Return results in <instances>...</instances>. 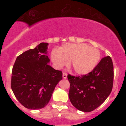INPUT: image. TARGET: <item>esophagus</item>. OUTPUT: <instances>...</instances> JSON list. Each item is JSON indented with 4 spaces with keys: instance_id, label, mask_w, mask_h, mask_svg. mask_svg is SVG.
<instances>
[{
    "instance_id": "34e87169",
    "label": "esophagus",
    "mask_w": 126,
    "mask_h": 126,
    "mask_svg": "<svg viewBox=\"0 0 126 126\" xmlns=\"http://www.w3.org/2000/svg\"><path fill=\"white\" fill-rule=\"evenodd\" d=\"M67 73H63V79H66V78H67Z\"/></svg>"
}]
</instances>
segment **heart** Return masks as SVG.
<instances>
[{
    "label": "heart",
    "instance_id": "obj_1",
    "mask_svg": "<svg viewBox=\"0 0 126 126\" xmlns=\"http://www.w3.org/2000/svg\"><path fill=\"white\" fill-rule=\"evenodd\" d=\"M51 58L56 67L60 69L70 62V66L76 73L85 75L90 72L100 59L96 48L83 43L65 44L57 51L51 53Z\"/></svg>",
    "mask_w": 126,
    "mask_h": 126
}]
</instances>
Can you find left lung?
<instances>
[{
  "mask_svg": "<svg viewBox=\"0 0 126 126\" xmlns=\"http://www.w3.org/2000/svg\"><path fill=\"white\" fill-rule=\"evenodd\" d=\"M69 97L79 110L91 112L101 105L110 94L113 86L114 67L110 56L103 57L91 72L79 76L67 75Z\"/></svg>",
  "mask_w": 126,
  "mask_h": 126,
  "instance_id": "1",
  "label": "left lung"
}]
</instances>
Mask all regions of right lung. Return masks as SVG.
<instances>
[{
	"instance_id": "add662e5",
	"label": "right lung",
	"mask_w": 126,
	"mask_h": 126,
	"mask_svg": "<svg viewBox=\"0 0 126 126\" xmlns=\"http://www.w3.org/2000/svg\"><path fill=\"white\" fill-rule=\"evenodd\" d=\"M48 43L17 57L13 66L11 88L15 97L28 109L38 110L48 103L54 88L62 79V72L48 65Z\"/></svg>"
}]
</instances>
